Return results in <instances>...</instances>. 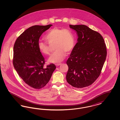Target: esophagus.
<instances>
[{"label": "esophagus", "instance_id": "34e87169", "mask_svg": "<svg viewBox=\"0 0 120 120\" xmlns=\"http://www.w3.org/2000/svg\"><path fill=\"white\" fill-rule=\"evenodd\" d=\"M62 64L61 63H57V64H55V65L56 67H58L59 66L61 65Z\"/></svg>", "mask_w": 120, "mask_h": 120}]
</instances>
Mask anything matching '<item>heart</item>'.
I'll list each match as a JSON object with an SVG mask.
<instances>
[{
    "instance_id": "b5f03b06",
    "label": "heart",
    "mask_w": 120,
    "mask_h": 120,
    "mask_svg": "<svg viewBox=\"0 0 120 120\" xmlns=\"http://www.w3.org/2000/svg\"><path fill=\"white\" fill-rule=\"evenodd\" d=\"M45 38L49 44L54 43V48L56 51L49 58L48 60L50 63L62 62L66 56V52H70L74 47V35L68 29L53 28L48 32ZM38 47L43 54H50L49 46L46 42L39 41L38 43Z\"/></svg>"
}]
</instances>
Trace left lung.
Returning a JSON list of instances; mask_svg holds the SVG:
<instances>
[{"mask_svg":"<svg viewBox=\"0 0 120 120\" xmlns=\"http://www.w3.org/2000/svg\"><path fill=\"white\" fill-rule=\"evenodd\" d=\"M78 39L67 61V82L77 88L91 85L101 73L107 56L102 36L84 25H69Z\"/></svg>","mask_w":120,"mask_h":120,"instance_id":"obj_1","label":"left lung"}]
</instances>
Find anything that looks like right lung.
Here are the masks:
<instances>
[{"mask_svg": "<svg viewBox=\"0 0 120 120\" xmlns=\"http://www.w3.org/2000/svg\"><path fill=\"white\" fill-rule=\"evenodd\" d=\"M52 26L29 27L17 38L13 47L14 68L27 85L35 89L46 85L56 68L54 64L44 68L45 58L38 47L40 36Z\"/></svg>", "mask_w": 120, "mask_h": 120, "instance_id": "1", "label": "right lung"}]
</instances>
